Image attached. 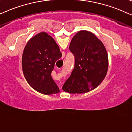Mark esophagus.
<instances>
[{
    "label": "esophagus",
    "mask_w": 132,
    "mask_h": 132,
    "mask_svg": "<svg viewBox=\"0 0 132 132\" xmlns=\"http://www.w3.org/2000/svg\"><path fill=\"white\" fill-rule=\"evenodd\" d=\"M61 87H62V84L60 83V84H59V87H60V89H61Z\"/></svg>",
    "instance_id": "esophagus-1"
}]
</instances>
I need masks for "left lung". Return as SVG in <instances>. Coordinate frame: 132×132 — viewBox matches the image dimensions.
Masks as SVG:
<instances>
[{
	"instance_id": "8db88e82",
	"label": "left lung",
	"mask_w": 132,
	"mask_h": 132,
	"mask_svg": "<svg viewBox=\"0 0 132 132\" xmlns=\"http://www.w3.org/2000/svg\"><path fill=\"white\" fill-rule=\"evenodd\" d=\"M69 50L75 66L62 89L69 94H84L98 86L106 76L109 60L104 45L93 33L80 31L72 39Z\"/></svg>"
}]
</instances>
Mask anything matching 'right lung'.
Returning <instances> with one entry per match:
<instances>
[{"label": "right lung", "mask_w": 132, "mask_h": 132, "mask_svg": "<svg viewBox=\"0 0 132 132\" xmlns=\"http://www.w3.org/2000/svg\"><path fill=\"white\" fill-rule=\"evenodd\" d=\"M61 55L59 46L46 32H40L28 42L23 52L22 65L24 78L32 88L44 95L60 92L51 72Z\"/></svg>", "instance_id": "obj_1"}]
</instances>
